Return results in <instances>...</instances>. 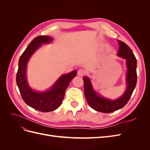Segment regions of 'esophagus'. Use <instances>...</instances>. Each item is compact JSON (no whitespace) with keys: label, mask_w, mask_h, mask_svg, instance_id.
<instances>
[{"label":"esophagus","mask_w":150,"mask_h":150,"mask_svg":"<svg viewBox=\"0 0 150 150\" xmlns=\"http://www.w3.org/2000/svg\"><path fill=\"white\" fill-rule=\"evenodd\" d=\"M84 74H85V71L83 70V69H79L78 70V76H83L84 75Z\"/></svg>","instance_id":"obj_1"}]
</instances>
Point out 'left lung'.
<instances>
[{"instance_id":"1","label":"left lung","mask_w":150,"mask_h":150,"mask_svg":"<svg viewBox=\"0 0 150 150\" xmlns=\"http://www.w3.org/2000/svg\"><path fill=\"white\" fill-rule=\"evenodd\" d=\"M117 41L120 49L117 55L125 59L128 68L126 74L127 88L121 97L115 100H111L99 96L93 89L89 78L88 77L83 78L84 95L88 104L94 110L104 113L114 112L123 108L129 100L137 82V59L128 45L121 40H118Z\"/></svg>"}]
</instances>
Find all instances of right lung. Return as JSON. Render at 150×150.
I'll return each instance as SVG.
<instances>
[{
	"mask_svg": "<svg viewBox=\"0 0 150 150\" xmlns=\"http://www.w3.org/2000/svg\"><path fill=\"white\" fill-rule=\"evenodd\" d=\"M52 40V38L47 35L38 36L32 40L20 57L16 75L17 85L24 101L30 107L44 112L56 110L61 105L66 90L77 74V71H72L62 75L47 91H35L29 87L26 78V68L29 59L41 44Z\"/></svg>",
	"mask_w": 150,
	"mask_h": 150,
	"instance_id": "1",
	"label": "right lung"
}]
</instances>
